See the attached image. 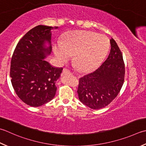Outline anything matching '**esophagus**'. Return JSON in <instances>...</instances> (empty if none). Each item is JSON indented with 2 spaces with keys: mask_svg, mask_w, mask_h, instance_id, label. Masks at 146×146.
<instances>
[{
  "mask_svg": "<svg viewBox=\"0 0 146 146\" xmlns=\"http://www.w3.org/2000/svg\"><path fill=\"white\" fill-rule=\"evenodd\" d=\"M62 75L63 76H68V75H72V73H71L69 70H68L66 69H63V70H62Z\"/></svg>",
  "mask_w": 146,
  "mask_h": 146,
  "instance_id": "esophagus-1",
  "label": "esophagus"
}]
</instances>
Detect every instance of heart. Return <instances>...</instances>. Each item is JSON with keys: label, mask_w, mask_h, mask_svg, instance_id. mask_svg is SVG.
Segmentation results:
<instances>
[{"label": "heart", "mask_w": 146, "mask_h": 146, "mask_svg": "<svg viewBox=\"0 0 146 146\" xmlns=\"http://www.w3.org/2000/svg\"><path fill=\"white\" fill-rule=\"evenodd\" d=\"M110 48L106 36L90 31L71 32L62 43L54 47V52L59 61L64 62L74 56V61L79 69L88 71L101 63Z\"/></svg>", "instance_id": "heart-1"}]
</instances>
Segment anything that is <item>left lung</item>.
I'll use <instances>...</instances> for the list:
<instances>
[{
    "label": "left lung",
    "mask_w": 146,
    "mask_h": 146,
    "mask_svg": "<svg viewBox=\"0 0 146 146\" xmlns=\"http://www.w3.org/2000/svg\"><path fill=\"white\" fill-rule=\"evenodd\" d=\"M106 60L94 72L80 78L77 92L83 104L99 110L111 103L123 86L125 64L120 50L113 38Z\"/></svg>",
    "instance_id": "8db88e82"
}]
</instances>
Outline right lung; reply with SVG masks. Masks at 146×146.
<instances>
[{
	"mask_svg": "<svg viewBox=\"0 0 146 146\" xmlns=\"http://www.w3.org/2000/svg\"><path fill=\"white\" fill-rule=\"evenodd\" d=\"M58 28L36 26L20 40L14 51L11 83L19 98L30 106H41L55 96L56 82L62 68L52 66L45 59L52 52L51 30Z\"/></svg>",
	"mask_w": 146,
	"mask_h": 146,
	"instance_id": "right-lung-1",
	"label": "right lung"
}]
</instances>
